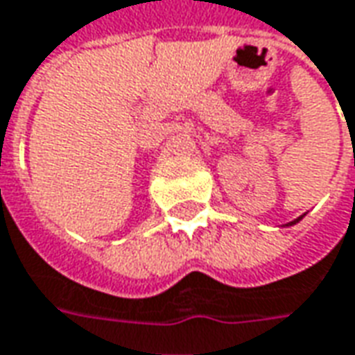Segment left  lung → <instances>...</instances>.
I'll return each instance as SVG.
<instances>
[{
    "mask_svg": "<svg viewBox=\"0 0 355 355\" xmlns=\"http://www.w3.org/2000/svg\"><path fill=\"white\" fill-rule=\"evenodd\" d=\"M300 219H302V217H298V219H296V220H292V223H288V225H296V223H298Z\"/></svg>",
    "mask_w": 355,
    "mask_h": 355,
    "instance_id": "8db88e82",
    "label": "left lung"
}]
</instances>
